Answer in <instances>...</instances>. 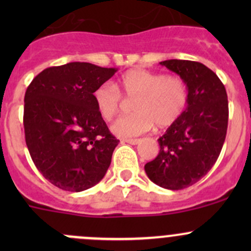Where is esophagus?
Here are the masks:
<instances>
[{"label": "esophagus", "mask_w": 251, "mask_h": 251, "mask_svg": "<svg viewBox=\"0 0 251 251\" xmlns=\"http://www.w3.org/2000/svg\"><path fill=\"white\" fill-rule=\"evenodd\" d=\"M121 142L128 144H138L140 143V140H137V138H125V140H121Z\"/></svg>", "instance_id": "1"}]
</instances>
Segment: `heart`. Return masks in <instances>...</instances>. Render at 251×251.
I'll list each match as a JSON object with an SVG mask.
<instances>
[{"label":"heart","mask_w":251,"mask_h":251,"mask_svg":"<svg viewBox=\"0 0 251 251\" xmlns=\"http://www.w3.org/2000/svg\"><path fill=\"white\" fill-rule=\"evenodd\" d=\"M136 97L135 113L119 118L111 132L119 137H135L151 130L156 124L166 128L176 123L188 104L189 93L183 78L146 69H131L121 75L116 86L105 82L93 92L100 116L109 121L118 114L121 96Z\"/></svg>","instance_id":"b5f03b06"}]
</instances>
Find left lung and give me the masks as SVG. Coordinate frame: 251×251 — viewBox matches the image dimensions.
Returning <instances> with one entry per match:
<instances>
[{
    "instance_id": "left-lung-1",
    "label": "left lung",
    "mask_w": 251,
    "mask_h": 251,
    "mask_svg": "<svg viewBox=\"0 0 251 251\" xmlns=\"http://www.w3.org/2000/svg\"><path fill=\"white\" fill-rule=\"evenodd\" d=\"M187 83L188 104L159 138L158 156L144 165L147 176L163 188H187L210 171L221 153L228 125L226 88L204 64L192 60L160 62Z\"/></svg>"
}]
</instances>
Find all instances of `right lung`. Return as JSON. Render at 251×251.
Wrapping results in <instances>:
<instances>
[{"instance_id":"obj_1","label":"right lung","mask_w":251,"mask_h":251,"mask_svg":"<svg viewBox=\"0 0 251 251\" xmlns=\"http://www.w3.org/2000/svg\"><path fill=\"white\" fill-rule=\"evenodd\" d=\"M118 72L91 63L47 68L24 97L25 142L37 170L63 191L81 192L104 177L118 146L93 92Z\"/></svg>"}]
</instances>
